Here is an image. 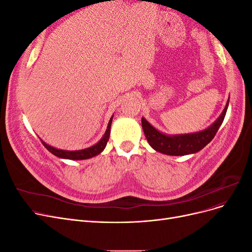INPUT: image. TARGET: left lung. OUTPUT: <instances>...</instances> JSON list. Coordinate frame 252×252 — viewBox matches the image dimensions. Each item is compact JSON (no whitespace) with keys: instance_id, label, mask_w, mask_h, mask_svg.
<instances>
[{"instance_id":"1","label":"left lung","mask_w":252,"mask_h":252,"mask_svg":"<svg viewBox=\"0 0 252 252\" xmlns=\"http://www.w3.org/2000/svg\"><path fill=\"white\" fill-rule=\"evenodd\" d=\"M228 104H229V98H228L223 112L220 114L215 123L201 131L185 134H166L158 130L146 119L142 118L143 131L150 146L158 152L167 156L192 155L202 150L215 138L226 116Z\"/></svg>"}]
</instances>
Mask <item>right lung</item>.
<instances>
[{"mask_svg":"<svg viewBox=\"0 0 252 252\" xmlns=\"http://www.w3.org/2000/svg\"><path fill=\"white\" fill-rule=\"evenodd\" d=\"M112 119L113 116L110 118L108 122V126L104 135L102 136V139L98 141L96 144H94V146L85 148V149H81V150H64V149H58L53 146H50L47 143H45L43 140H41L42 144L44 145V147L46 148L49 152L53 156H56L60 158H66V159H74V161H79V159H87L91 158L97 155H100L101 152L105 149L106 145H107V142L109 140V135H110V127L112 123Z\"/></svg>","mask_w":252,"mask_h":252,"instance_id":"right-lung-1","label":"right lung"}]
</instances>
